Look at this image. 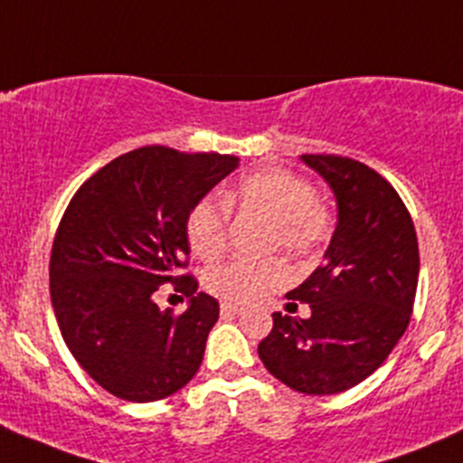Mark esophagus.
I'll list each match as a JSON object with an SVG mask.
<instances>
[{"label":"esophagus","mask_w":463,"mask_h":463,"mask_svg":"<svg viewBox=\"0 0 463 463\" xmlns=\"http://www.w3.org/2000/svg\"><path fill=\"white\" fill-rule=\"evenodd\" d=\"M241 307L240 305H232V302H222V314L223 316H237V314H241Z\"/></svg>","instance_id":"34e87169"}]
</instances>
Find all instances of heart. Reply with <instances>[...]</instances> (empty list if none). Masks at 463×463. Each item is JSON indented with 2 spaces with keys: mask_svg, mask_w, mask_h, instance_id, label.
I'll return each mask as SVG.
<instances>
[{
  "mask_svg": "<svg viewBox=\"0 0 463 463\" xmlns=\"http://www.w3.org/2000/svg\"><path fill=\"white\" fill-rule=\"evenodd\" d=\"M226 208L269 222L266 249L302 255L326 232V214L314 185L296 172L266 167L250 172L223 190ZM188 244L197 258L217 260L226 249L228 217L214 199H203L188 217ZM288 269L279 260H232L205 275L210 293L228 302H255L287 284Z\"/></svg>",
  "mask_w": 463,
  "mask_h": 463,
  "instance_id": "heart-1",
  "label": "heart"
}]
</instances>
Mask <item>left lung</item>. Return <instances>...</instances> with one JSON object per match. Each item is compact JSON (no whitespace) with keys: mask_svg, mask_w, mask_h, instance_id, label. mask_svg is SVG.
<instances>
[{"mask_svg":"<svg viewBox=\"0 0 463 463\" xmlns=\"http://www.w3.org/2000/svg\"><path fill=\"white\" fill-rule=\"evenodd\" d=\"M300 158L334 193L338 223L325 264L287 293L307 302L311 316L273 314L258 354L291 390L338 394L374 374L408 329L419 282L417 232L396 190L365 163L334 154Z\"/></svg>","mask_w":463,"mask_h":463,"instance_id":"1","label":"left lung"}]
</instances>
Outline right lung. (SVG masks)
Listing matches in <instances>:
<instances>
[{
  "mask_svg": "<svg viewBox=\"0 0 463 463\" xmlns=\"http://www.w3.org/2000/svg\"><path fill=\"white\" fill-rule=\"evenodd\" d=\"M240 158L147 145L107 163L80 185L51 250V302L82 370L118 399L152 403L197 374L219 302L197 293L188 217ZM175 283L191 298L181 317L153 293Z\"/></svg>",
  "mask_w": 463,
  "mask_h": 463,
  "instance_id": "1",
  "label": "right lung"
}]
</instances>
